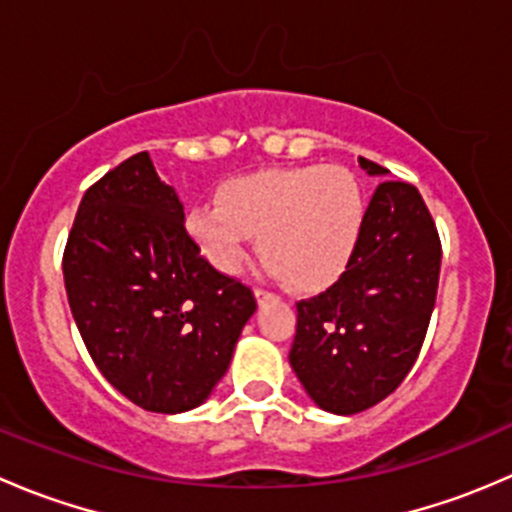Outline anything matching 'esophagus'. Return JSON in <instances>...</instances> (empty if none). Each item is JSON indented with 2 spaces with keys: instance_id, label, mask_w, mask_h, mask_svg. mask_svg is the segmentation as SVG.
<instances>
[{
  "instance_id": "1",
  "label": "esophagus",
  "mask_w": 512,
  "mask_h": 512,
  "mask_svg": "<svg viewBox=\"0 0 512 512\" xmlns=\"http://www.w3.org/2000/svg\"><path fill=\"white\" fill-rule=\"evenodd\" d=\"M255 299H257V302H267V299H275V294L267 292V289H262V287H257L255 289Z\"/></svg>"
}]
</instances>
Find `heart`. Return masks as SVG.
<instances>
[{"instance_id": "1", "label": "heart", "mask_w": 512, "mask_h": 512, "mask_svg": "<svg viewBox=\"0 0 512 512\" xmlns=\"http://www.w3.org/2000/svg\"><path fill=\"white\" fill-rule=\"evenodd\" d=\"M366 218L359 178L347 165H299L242 173L188 213L200 255L235 275L252 235L262 270L297 292H322L347 272Z\"/></svg>"}]
</instances>
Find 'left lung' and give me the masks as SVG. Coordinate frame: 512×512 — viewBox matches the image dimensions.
<instances>
[{
	"label": "left lung",
	"mask_w": 512,
	"mask_h": 512,
	"mask_svg": "<svg viewBox=\"0 0 512 512\" xmlns=\"http://www.w3.org/2000/svg\"><path fill=\"white\" fill-rule=\"evenodd\" d=\"M369 175L389 170L359 158ZM441 272V240L421 193L381 180L347 272L297 302L289 364L314 404L352 416L406 379L426 339Z\"/></svg>",
	"instance_id": "8db88e82"
}]
</instances>
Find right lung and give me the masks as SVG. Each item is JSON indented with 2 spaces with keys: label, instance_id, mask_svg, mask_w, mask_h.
Here are the masks:
<instances>
[{
  "label": "right lung",
  "instance_id": "add662e5",
  "mask_svg": "<svg viewBox=\"0 0 512 512\" xmlns=\"http://www.w3.org/2000/svg\"><path fill=\"white\" fill-rule=\"evenodd\" d=\"M64 285L98 371L156 414L208 399L257 309L250 287L200 255L178 193L146 151L84 193L66 240Z\"/></svg>",
  "mask_w": 512,
  "mask_h": 512
}]
</instances>
